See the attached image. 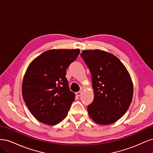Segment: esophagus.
Masks as SVG:
<instances>
[{
	"label": "esophagus",
	"instance_id": "34e87169",
	"mask_svg": "<svg viewBox=\"0 0 153 153\" xmlns=\"http://www.w3.org/2000/svg\"><path fill=\"white\" fill-rule=\"evenodd\" d=\"M82 91H78V92H76V95L77 96H80L82 95Z\"/></svg>",
	"mask_w": 153,
	"mask_h": 153
}]
</instances>
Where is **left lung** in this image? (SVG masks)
<instances>
[{"label": "left lung", "instance_id": "left-lung-1", "mask_svg": "<svg viewBox=\"0 0 153 153\" xmlns=\"http://www.w3.org/2000/svg\"><path fill=\"white\" fill-rule=\"evenodd\" d=\"M92 75L94 98L87 106L90 117L98 124H112L121 118L133 94L131 78L114 55L100 50H85L80 54Z\"/></svg>", "mask_w": 153, "mask_h": 153}]
</instances>
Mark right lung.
<instances>
[{
  "mask_svg": "<svg viewBox=\"0 0 153 153\" xmlns=\"http://www.w3.org/2000/svg\"><path fill=\"white\" fill-rule=\"evenodd\" d=\"M79 53V49L47 50L27 68L22 82V96L39 122L53 126L67 116L75 94L69 90L66 69Z\"/></svg>",
  "mask_w": 153,
  "mask_h": 153,
  "instance_id": "1",
  "label": "right lung"
}]
</instances>
